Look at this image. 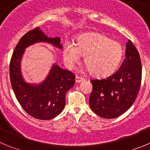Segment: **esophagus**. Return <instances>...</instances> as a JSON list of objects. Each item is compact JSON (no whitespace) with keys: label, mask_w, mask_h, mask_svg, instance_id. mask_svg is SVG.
I'll return each instance as SVG.
<instances>
[{"label":"esophagus","mask_w":150,"mask_h":150,"mask_svg":"<svg viewBox=\"0 0 150 150\" xmlns=\"http://www.w3.org/2000/svg\"><path fill=\"white\" fill-rule=\"evenodd\" d=\"M83 81V78H82L81 77H78V76L75 77V82H76L77 83H81V82H82Z\"/></svg>","instance_id":"1"}]
</instances>
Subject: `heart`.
I'll use <instances>...</instances> for the list:
<instances>
[{"label": "heart", "mask_w": 150, "mask_h": 150, "mask_svg": "<svg viewBox=\"0 0 150 150\" xmlns=\"http://www.w3.org/2000/svg\"><path fill=\"white\" fill-rule=\"evenodd\" d=\"M122 46L104 35L87 33L77 37L76 43L66 41L63 46V58L68 68H72L84 55L83 61L96 76L112 73L122 59Z\"/></svg>", "instance_id": "1"}]
</instances>
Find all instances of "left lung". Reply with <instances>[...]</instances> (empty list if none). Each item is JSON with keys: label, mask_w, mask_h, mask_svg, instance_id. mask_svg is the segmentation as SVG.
Wrapping results in <instances>:
<instances>
[{"label": "left lung", "mask_w": 150, "mask_h": 150, "mask_svg": "<svg viewBox=\"0 0 150 150\" xmlns=\"http://www.w3.org/2000/svg\"><path fill=\"white\" fill-rule=\"evenodd\" d=\"M141 75L139 53L129 40L126 44L125 59L118 70L107 78L91 80L90 108L103 118L111 119L124 114L138 96Z\"/></svg>", "instance_id": "8db88e82"}]
</instances>
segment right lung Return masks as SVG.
<instances>
[{"label": "right lung", "instance_id": "add662e5", "mask_svg": "<svg viewBox=\"0 0 150 150\" xmlns=\"http://www.w3.org/2000/svg\"><path fill=\"white\" fill-rule=\"evenodd\" d=\"M40 42L62 49L59 37H48L39 27L30 30L15 47L9 65V75L12 89L22 108L33 117L46 121L52 119L63 111L67 92L75 84V75L54 64L41 83L35 84L25 81L21 72L23 55L26 48Z\"/></svg>", "mask_w": 150, "mask_h": 150}]
</instances>
